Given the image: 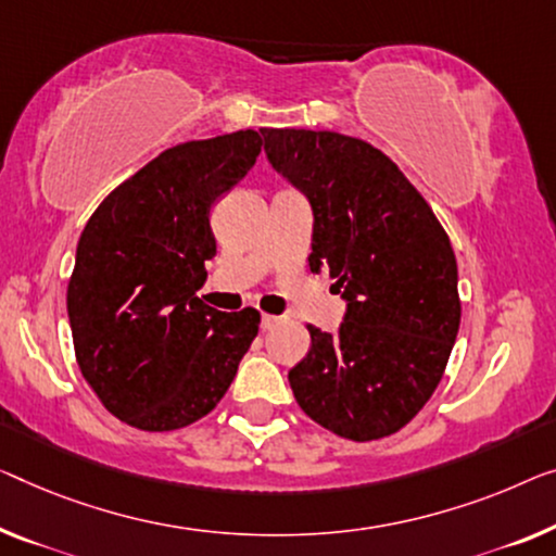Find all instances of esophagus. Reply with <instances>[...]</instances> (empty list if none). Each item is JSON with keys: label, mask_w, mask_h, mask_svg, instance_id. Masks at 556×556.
I'll return each instance as SVG.
<instances>
[{"label": "esophagus", "mask_w": 556, "mask_h": 556, "mask_svg": "<svg viewBox=\"0 0 556 556\" xmlns=\"http://www.w3.org/2000/svg\"><path fill=\"white\" fill-rule=\"evenodd\" d=\"M281 317H275V314H262V329H271L275 325H279Z\"/></svg>", "instance_id": "34e87169"}]
</instances>
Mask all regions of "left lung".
I'll list each match as a JSON object with an SVG mask.
<instances>
[{"label":"left lung","instance_id":"1","mask_svg":"<svg viewBox=\"0 0 556 556\" xmlns=\"http://www.w3.org/2000/svg\"><path fill=\"white\" fill-rule=\"evenodd\" d=\"M264 152L314 214L309 267L346 302L337 334L289 369L294 400L329 432L382 439L434 394L459 331L457 256L412 181L367 142L337 131L262 129Z\"/></svg>","mask_w":556,"mask_h":556}]
</instances>
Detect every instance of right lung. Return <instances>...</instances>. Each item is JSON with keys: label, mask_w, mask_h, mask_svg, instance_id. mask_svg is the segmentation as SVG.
Wrapping results in <instances>:
<instances>
[{"label": "right lung", "mask_w": 556, "mask_h": 556, "mask_svg": "<svg viewBox=\"0 0 556 556\" xmlns=\"http://www.w3.org/2000/svg\"><path fill=\"white\" fill-rule=\"evenodd\" d=\"M254 129L164 149L89 217L66 287L81 375L114 417L172 432L227 394L260 312L197 296L217 254L210 210L254 167Z\"/></svg>", "instance_id": "1"}]
</instances>
